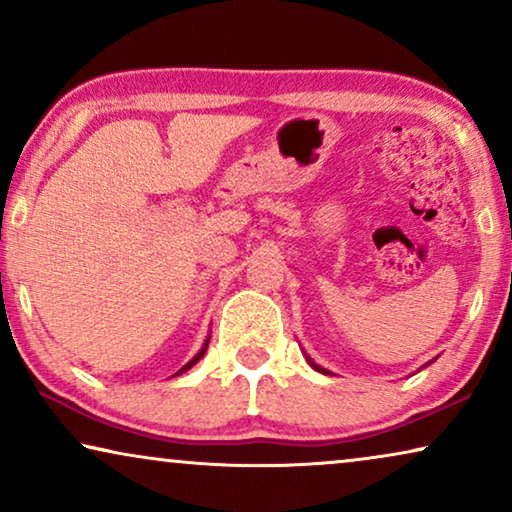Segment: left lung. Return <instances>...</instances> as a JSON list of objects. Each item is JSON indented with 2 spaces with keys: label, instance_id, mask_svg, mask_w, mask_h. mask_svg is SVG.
I'll return each mask as SVG.
<instances>
[{
  "label": "left lung",
  "instance_id": "1",
  "mask_svg": "<svg viewBox=\"0 0 512 512\" xmlns=\"http://www.w3.org/2000/svg\"><path fill=\"white\" fill-rule=\"evenodd\" d=\"M312 363V361H310ZM312 366H314V363H312ZM314 368H317V370H321V373H326V370L324 368H319V366H314Z\"/></svg>",
  "mask_w": 512,
  "mask_h": 512
}]
</instances>
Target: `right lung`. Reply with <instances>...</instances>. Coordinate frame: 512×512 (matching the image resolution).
I'll return each instance as SVG.
<instances>
[{
  "instance_id": "1",
  "label": "right lung",
  "mask_w": 512,
  "mask_h": 512,
  "mask_svg": "<svg viewBox=\"0 0 512 512\" xmlns=\"http://www.w3.org/2000/svg\"><path fill=\"white\" fill-rule=\"evenodd\" d=\"M207 345H209V340L205 342V347H202V349H200V352H198V356H195V359H191V361H188V363H186V366H184V368H181V370H179V373H174V375H181V373H184V370H188V368H191V366H193V363H198V361L202 359V354H205V352H207Z\"/></svg>"
}]
</instances>
